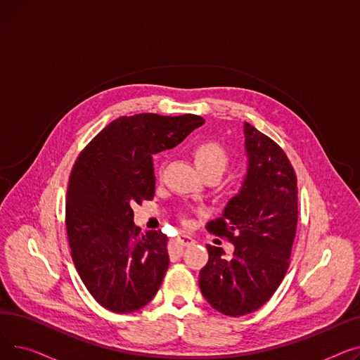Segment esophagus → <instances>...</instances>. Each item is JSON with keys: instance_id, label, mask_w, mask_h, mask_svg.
I'll return each instance as SVG.
<instances>
[{"instance_id": "1", "label": "esophagus", "mask_w": 360, "mask_h": 360, "mask_svg": "<svg viewBox=\"0 0 360 360\" xmlns=\"http://www.w3.org/2000/svg\"><path fill=\"white\" fill-rule=\"evenodd\" d=\"M176 242H179L182 247H191V245H195V239L191 238L190 235H179L176 238Z\"/></svg>"}]
</instances>
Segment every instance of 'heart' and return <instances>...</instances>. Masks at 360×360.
I'll return each instance as SVG.
<instances>
[{
    "instance_id": "heart-1",
    "label": "heart",
    "mask_w": 360,
    "mask_h": 360,
    "mask_svg": "<svg viewBox=\"0 0 360 360\" xmlns=\"http://www.w3.org/2000/svg\"><path fill=\"white\" fill-rule=\"evenodd\" d=\"M193 156L202 175L212 172H217L221 175L229 165L228 153H226L223 146L216 141L198 143L193 150Z\"/></svg>"
}]
</instances>
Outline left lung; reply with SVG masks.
<instances>
[{"instance_id": "8db88e82", "label": "left lung", "mask_w": 360, "mask_h": 360, "mask_svg": "<svg viewBox=\"0 0 360 360\" xmlns=\"http://www.w3.org/2000/svg\"><path fill=\"white\" fill-rule=\"evenodd\" d=\"M248 170L223 216L207 231L228 238L235 251L207 245L209 261L200 289L219 312L240 316L259 309L274 295L289 269L297 224V185L283 148L251 124H243Z\"/></svg>"}]
</instances>
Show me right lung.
Returning <instances> with one entry per match:
<instances>
[{
  "label": "right lung",
  "instance_id": "1",
  "mask_svg": "<svg viewBox=\"0 0 360 360\" xmlns=\"http://www.w3.org/2000/svg\"><path fill=\"white\" fill-rule=\"evenodd\" d=\"M204 120L137 113L106 125L75 160L67 188L71 258L99 305L125 314L155 297L169 267L167 236L141 233L132 205L155 197L153 155L178 146Z\"/></svg>",
  "mask_w": 360,
  "mask_h": 360
}]
</instances>
